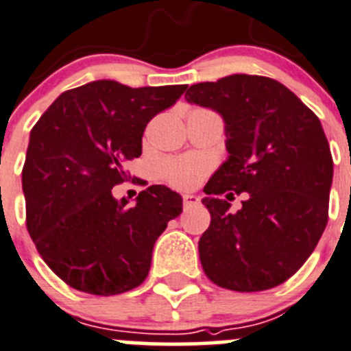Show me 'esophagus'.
<instances>
[{
	"label": "esophagus",
	"mask_w": 351,
	"mask_h": 351,
	"mask_svg": "<svg viewBox=\"0 0 351 351\" xmlns=\"http://www.w3.org/2000/svg\"><path fill=\"white\" fill-rule=\"evenodd\" d=\"M199 204V197L197 195H194V194H186V195H183V209H191V208H194V206H197Z\"/></svg>",
	"instance_id": "1"
}]
</instances>
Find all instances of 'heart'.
<instances>
[{"instance_id": "1", "label": "heart", "mask_w": 351, "mask_h": 351, "mask_svg": "<svg viewBox=\"0 0 351 351\" xmlns=\"http://www.w3.org/2000/svg\"><path fill=\"white\" fill-rule=\"evenodd\" d=\"M208 168V160L201 159V157H176V159L165 160L160 165V176L175 189L189 191V189H194L204 178Z\"/></svg>"}]
</instances>
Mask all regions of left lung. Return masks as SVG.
<instances>
[{
	"mask_svg": "<svg viewBox=\"0 0 351 351\" xmlns=\"http://www.w3.org/2000/svg\"><path fill=\"white\" fill-rule=\"evenodd\" d=\"M186 101L225 121L228 157L206 183L211 223L199 241L208 279L239 293L286 282L327 225L332 156L319 117L279 81L232 74L192 84ZM247 191L237 213L221 193Z\"/></svg>",
	"mask_w": 351,
	"mask_h": 351,
	"instance_id": "1",
	"label": "left lung"
}]
</instances>
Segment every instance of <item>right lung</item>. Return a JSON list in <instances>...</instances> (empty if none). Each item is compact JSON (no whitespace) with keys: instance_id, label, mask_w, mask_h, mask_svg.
Returning a JSON list of instances; mask_svg holds the SVG:
<instances>
[{"instance_id":"right-lung-1","label":"right lung","mask_w":351,"mask_h":351,"mask_svg":"<svg viewBox=\"0 0 351 351\" xmlns=\"http://www.w3.org/2000/svg\"><path fill=\"white\" fill-rule=\"evenodd\" d=\"M185 90L91 81L62 93L31 130L22 169L27 230L45 263L74 289L112 296L145 280L182 195L150 185L130 206L112 189L128 178L124 162L142 154L149 121Z\"/></svg>"}]
</instances>
